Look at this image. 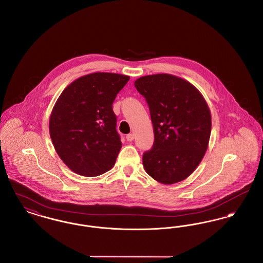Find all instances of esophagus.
Segmentation results:
<instances>
[{"instance_id": "obj_1", "label": "esophagus", "mask_w": 263, "mask_h": 263, "mask_svg": "<svg viewBox=\"0 0 263 263\" xmlns=\"http://www.w3.org/2000/svg\"><path fill=\"white\" fill-rule=\"evenodd\" d=\"M126 139H127V141H129V142L133 141V139H134V134H133V133H130V134L126 135Z\"/></svg>"}]
</instances>
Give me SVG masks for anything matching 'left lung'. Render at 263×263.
Here are the masks:
<instances>
[{
    "label": "left lung",
    "instance_id": "8db88e82",
    "mask_svg": "<svg viewBox=\"0 0 263 263\" xmlns=\"http://www.w3.org/2000/svg\"><path fill=\"white\" fill-rule=\"evenodd\" d=\"M136 89L146 98L154 144L143 155L149 176L164 185L186 179L201 163L212 131L211 111L189 81L168 73L138 78Z\"/></svg>",
    "mask_w": 263,
    "mask_h": 263
}]
</instances>
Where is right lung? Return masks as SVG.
Instances as JSON below:
<instances>
[{"instance_id": "1", "label": "right lung", "mask_w": 263, "mask_h": 263, "mask_svg": "<svg viewBox=\"0 0 263 263\" xmlns=\"http://www.w3.org/2000/svg\"><path fill=\"white\" fill-rule=\"evenodd\" d=\"M129 77L94 72L71 82L58 98L49 135L62 162L74 173L96 177L115 165L122 147L112 104Z\"/></svg>"}]
</instances>
